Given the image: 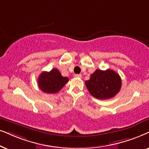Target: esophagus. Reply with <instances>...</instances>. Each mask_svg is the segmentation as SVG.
Here are the masks:
<instances>
[{"label":"esophagus","mask_w":149,"mask_h":149,"mask_svg":"<svg viewBox=\"0 0 149 149\" xmlns=\"http://www.w3.org/2000/svg\"><path fill=\"white\" fill-rule=\"evenodd\" d=\"M75 77H76V78H82V75H81V74H76V75H75Z\"/></svg>","instance_id":"1"}]
</instances>
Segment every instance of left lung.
<instances>
[{
	"label": "left lung",
	"instance_id": "obj_1",
	"mask_svg": "<svg viewBox=\"0 0 149 149\" xmlns=\"http://www.w3.org/2000/svg\"><path fill=\"white\" fill-rule=\"evenodd\" d=\"M121 78L111 69H97L85 82L86 88L93 97L99 100H108L116 95L121 88Z\"/></svg>",
	"mask_w": 149,
	"mask_h": 149
}]
</instances>
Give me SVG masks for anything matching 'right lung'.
I'll use <instances>...</instances> for the list:
<instances>
[{
	"mask_svg": "<svg viewBox=\"0 0 149 149\" xmlns=\"http://www.w3.org/2000/svg\"><path fill=\"white\" fill-rule=\"evenodd\" d=\"M69 78L63 77L57 69L43 71L38 78V85L43 92L54 94L58 93L68 82Z\"/></svg>",
	"mask_w": 149,
	"mask_h": 149,
	"instance_id": "1",
	"label": "right lung"
}]
</instances>
